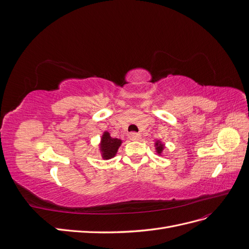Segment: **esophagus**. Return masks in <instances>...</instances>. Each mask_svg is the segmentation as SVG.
Wrapping results in <instances>:
<instances>
[{"instance_id":"34e87169","label":"esophagus","mask_w":249,"mask_h":249,"mask_svg":"<svg viewBox=\"0 0 249 249\" xmlns=\"http://www.w3.org/2000/svg\"><path fill=\"white\" fill-rule=\"evenodd\" d=\"M129 138H130V140H139L141 138V136H140V134H137V133H130Z\"/></svg>"}]
</instances>
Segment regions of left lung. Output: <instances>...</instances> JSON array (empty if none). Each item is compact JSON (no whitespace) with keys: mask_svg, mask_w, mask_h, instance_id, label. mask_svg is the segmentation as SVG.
Segmentation results:
<instances>
[{"mask_svg":"<svg viewBox=\"0 0 249 249\" xmlns=\"http://www.w3.org/2000/svg\"><path fill=\"white\" fill-rule=\"evenodd\" d=\"M155 147H156V152L158 155H161L163 153V149H164V144L160 141V140H157L155 143Z\"/></svg>","mask_w":249,"mask_h":249,"instance_id":"1","label":"left lung"}]
</instances>
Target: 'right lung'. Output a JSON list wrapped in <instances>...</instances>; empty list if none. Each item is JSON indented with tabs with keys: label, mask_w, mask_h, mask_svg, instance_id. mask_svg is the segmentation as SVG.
<instances>
[{
	"label": "right lung",
	"mask_w": 249,
	"mask_h": 249,
	"mask_svg": "<svg viewBox=\"0 0 249 249\" xmlns=\"http://www.w3.org/2000/svg\"><path fill=\"white\" fill-rule=\"evenodd\" d=\"M123 140L118 138H112L110 133L105 131L102 135L101 143H100V152L104 160L111 159L117 153L119 146L122 145Z\"/></svg>",
	"instance_id": "1"
}]
</instances>
